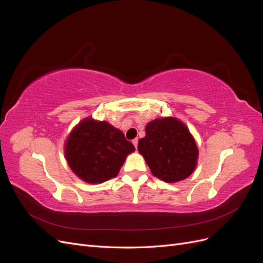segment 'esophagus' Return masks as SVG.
Returning <instances> with one entry per match:
<instances>
[{"instance_id":"obj_1","label":"esophagus","mask_w":263,"mask_h":263,"mask_svg":"<svg viewBox=\"0 0 263 263\" xmlns=\"http://www.w3.org/2000/svg\"><path fill=\"white\" fill-rule=\"evenodd\" d=\"M133 144H134L135 148H136V149H137V146H138V138H135V139L133 140Z\"/></svg>"}]
</instances>
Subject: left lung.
I'll return each mask as SVG.
<instances>
[{
	"label": "left lung",
	"mask_w": 263,
	"mask_h": 263,
	"mask_svg": "<svg viewBox=\"0 0 263 263\" xmlns=\"http://www.w3.org/2000/svg\"><path fill=\"white\" fill-rule=\"evenodd\" d=\"M138 141L139 154L151 173L164 182L184 180L196 168L198 149L192 134L177 117L156 118Z\"/></svg>",
	"instance_id": "1"
}]
</instances>
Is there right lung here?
<instances>
[{"label": "right lung", "instance_id": "obj_1", "mask_svg": "<svg viewBox=\"0 0 263 263\" xmlns=\"http://www.w3.org/2000/svg\"><path fill=\"white\" fill-rule=\"evenodd\" d=\"M135 147L108 122L84 118L71 130L65 157L71 170L86 183L98 184L115 178Z\"/></svg>", "mask_w": 263, "mask_h": 263}]
</instances>
